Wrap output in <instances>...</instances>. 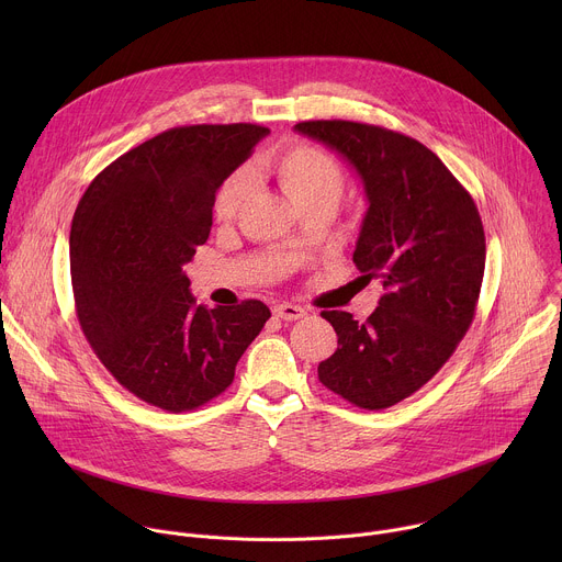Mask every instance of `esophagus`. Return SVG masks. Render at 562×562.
<instances>
[{
    "label": "esophagus",
    "mask_w": 562,
    "mask_h": 562,
    "mask_svg": "<svg viewBox=\"0 0 562 562\" xmlns=\"http://www.w3.org/2000/svg\"><path fill=\"white\" fill-rule=\"evenodd\" d=\"M273 315L286 319V323H293V319H300L306 315V311L297 304H291V302H280L273 306Z\"/></svg>",
    "instance_id": "1"
}]
</instances>
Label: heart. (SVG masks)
Masks as SVG:
<instances>
[{
	"mask_svg": "<svg viewBox=\"0 0 562 562\" xmlns=\"http://www.w3.org/2000/svg\"><path fill=\"white\" fill-rule=\"evenodd\" d=\"M251 176L273 180L297 209L311 204L336 209L345 193V171L329 150L308 142H289L258 157L249 173L237 169L220 184L213 200L215 222L228 224L247 206Z\"/></svg>",
	"mask_w": 562,
	"mask_h": 562,
	"instance_id": "heart-1",
	"label": "heart"
}]
</instances>
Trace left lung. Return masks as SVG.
Returning <instances> with one entry per match:
<instances>
[{
	"label": "left lung",
	"instance_id": "obj_1",
	"mask_svg": "<svg viewBox=\"0 0 562 562\" xmlns=\"http://www.w3.org/2000/svg\"><path fill=\"white\" fill-rule=\"evenodd\" d=\"M295 131L358 171L369 209L353 262L384 289L362 325L347 311H323L338 349L317 378L360 409L393 407L440 371L473 323L487 256L483 220L442 159L409 135L347 120Z\"/></svg>",
	"mask_w": 562,
	"mask_h": 562
}]
</instances>
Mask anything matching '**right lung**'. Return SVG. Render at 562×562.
Here are the masks:
<instances>
[{"mask_svg": "<svg viewBox=\"0 0 562 562\" xmlns=\"http://www.w3.org/2000/svg\"><path fill=\"white\" fill-rule=\"evenodd\" d=\"M269 133L195 124L159 133L111 162L70 224L75 311L111 375L171 414L217 397L271 311L260 300L206 308L184 265L204 245L220 184Z\"/></svg>", "mask_w": 562, "mask_h": 562, "instance_id": "right-lung-1", "label": "right lung"}]
</instances>
